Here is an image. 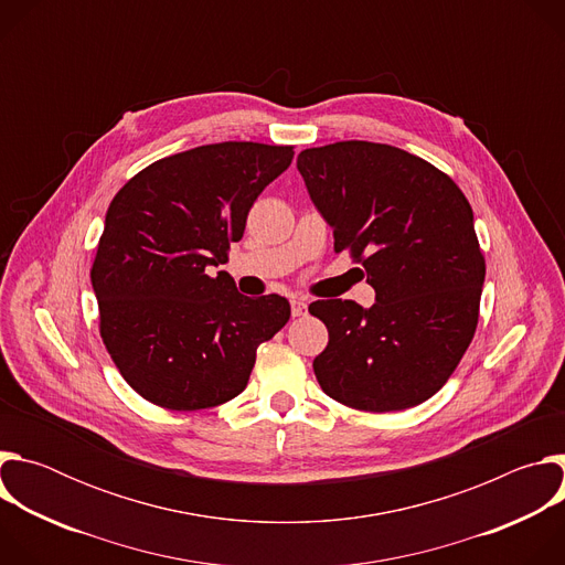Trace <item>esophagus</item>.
Returning <instances> with one entry per match:
<instances>
[{"instance_id":"obj_1","label":"esophagus","mask_w":565,"mask_h":565,"mask_svg":"<svg viewBox=\"0 0 565 565\" xmlns=\"http://www.w3.org/2000/svg\"><path fill=\"white\" fill-rule=\"evenodd\" d=\"M290 310H292V317H301V315L308 312V303H306L303 299L292 297V299H290Z\"/></svg>"}]
</instances>
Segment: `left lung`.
Instances as JSON below:
<instances>
[{
	"instance_id": "1",
	"label": "left lung",
	"mask_w": 565,
	"mask_h": 565,
	"mask_svg": "<svg viewBox=\"0 0 565 565\" xmlns=\"http://www.w3.org/2000/svg\"><path fill=\"white\" fill-rule=\"evenodd\" d=\"M308 194L366 270L375 303L319 299L329 329L315 362L327 395L360 412L420 405L456 371L476 327L486 257L460 188L425 158L393 145L342 140L297 158Z\"/></svg>"
}]
</instances>
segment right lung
<instances>
[{"instance_id":"obj_1","label":"right lung","mask_w":565,"mask_h":565,"mask_svg":"<svg viewBox=\"0 0 565 565\" xmlns=\"http://www.w3.org/2000/svg\"><path fill=\"white\" fill-rule=\"evenodd\" d=\"M292 145L227 140L166 156L107 210L92 266L100 338L127 384L172 412L223 405L246 388L257 347L290 319L279 295H241L232 241L292 160Z\"/></svg>"}]
</instances>
